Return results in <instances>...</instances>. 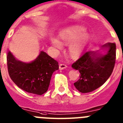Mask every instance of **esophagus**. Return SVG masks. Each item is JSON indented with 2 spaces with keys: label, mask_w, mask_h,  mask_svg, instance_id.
<instances>
[{
  "label": "esophagus",
  "mask_w": 123,
  "mask_h": 123,
  "mask_svg": "<svg viewBox=\"0 0 123 123\" xmlns=\"http://www.w3.org/2000/svg\"><path fill=\"white\" fill-rule=\"evenodd\" d=\"M66 68H67V66H66L65 64L63 63H61L59 65V69H66Z\"/></svg>",
  "instance_id": "34e87169"
}]
</instances>
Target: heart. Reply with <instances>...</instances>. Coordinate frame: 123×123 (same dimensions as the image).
<instances>
[{
  "label": "heart",
  "instance_id": "1",
  "mask_svg": "<svg viewBox=\"0 0 123 123\" xmlns=\"http://www.w3.org/2000/svg\"><path fill=\"white\" fill-rule=\"evenodd\" d=\"M62 43L66 44L70 43L68 51L71 57L75 58L82 52L89 38L88 31L84 27L76 25L65 29L60 33ZM51 43L55 47L61 48L62 43L56 38H52Z\"/></svg>",
  "mask_w": 123,
  "mask_h": 123
}]
</instances>
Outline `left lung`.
<instances>
[{
	"label": "left lung",
	"instance_id": "left-lung-1",
	"mask_svg": "<svg viewBox=\"0 0 123 123\" xmlns=\"http://www.w3.org/2000/svg\"><path fill=\"white\" fill-rule=\"evenodd\" d=\"M103 48H108L104 55L86 52L72 65L80 73L79 79L74 85L81 93H90L98 88L113 72L116 61L115 43H109Z\"/></svg>",
	"mask_w": 123,
	"mask_h": 123
}]
</instances>
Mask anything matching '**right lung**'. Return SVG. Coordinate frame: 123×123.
I'll return each mask as SVG.
<instances>
[{
	"label": "right lung",
	"instance_id": "1",
	"mask_svg": "<svg viewBox=\"0 0 123 123\" xmlns=\"http://www.w3.org/2000/svg\"><path fill=\"white\" fill-rule=\"evenodd\" d=\"M6 62L9 75L14 84L28 93L38 95L48 91L52 75L59 68L57 61L43 51L29 63L16 60L9 51Z\"/></svg>",
	"mask_w": 123,
	"mask_h": 123
}]
</instances>
